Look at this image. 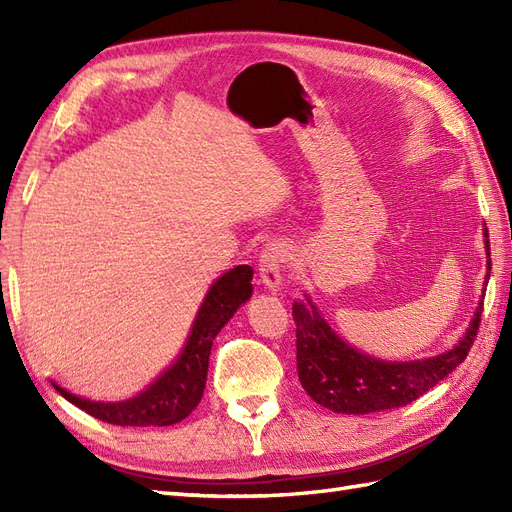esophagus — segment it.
<instances>
[{
  "label": "esophagus",
  "mask_w": 512,
  "mask_h": 512,
  "mask_svg": "<svg viewBox=\"0 0 512 512\" xmlns=\"http://www.w3.org/2000/svg\"><path fill=\"white\" fill-rule=\"evenodd\" d=\"M288 247L284 243H269L260 254L258 273L260 282L271 292H280L284 282V267L288 262Z\"/></svg>",
  "instance_id": "34e87169"
}]
</instances>
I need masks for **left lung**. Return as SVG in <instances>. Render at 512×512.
Wrapping results in <instances>:
<instances>
[{
  "instance_id": "8db88e82",
  "label": "left lung",
  "mask_w": 512,
  "mask_h": 512,
  "mask_svg": "<svg viewBox=\"0 0 512 512\" xmlns=\"http://www.w3.org/2000/svg\"><path fill=\"white\" fill-rule=\"evenodd\" d=\"M487 277L491 271L489 232L483 228ZM483 314V297L459 342L438 356L418 361H382L352 348L324 320L307 297L292 303L297 324V371L305 393L337 414H369L412 404L466 361Z\"/></svg>"
}]
</instances>
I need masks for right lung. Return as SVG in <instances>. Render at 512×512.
Here are the masks:
<instances>
[{
    "label": "right lung",
    "instance_id": "add662e5",
    "mask_svg": "<svg viewBox=\"0 0 512 512\" xmlns=\"http://www.w3.org/2000/svg\"><path fill=\"white\" fill-rule=\"evenodd\" d=\"M254 269L239 265L215 280L200 305L196 320L179 359L164 374L149 384L143 393L126 401H91L53 382L55 391L70 404L100 418L104 423L121 427H166L183 421L203 399L209 354L213 339L237 309L252 297Z\"/></svg>",
    "mask_w": 512,
    "mask_h": 512
}]
</instances>
